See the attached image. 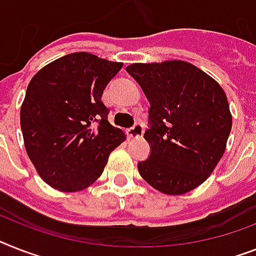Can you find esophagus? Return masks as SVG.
<instances>
[{
    "label": "esophagus",
    "instance_id": "obj_1",
    "mask_svg": "<svg viewBox=\"0 0 256 256\" xmlns=\"http://www.w3.org/2000/svg\"><path fill=\"white\" fill-rule=\"evenodd\" d=\"M126 134L128 137H142L144 134V128L141 124H136V126H133L132 128L126 130Z\"/></svg>",
    "mask_w": 256,
    "mask_h": 256
}]
</instances>
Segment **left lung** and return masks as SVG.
<instances>
[{
	"instance_id": "obj_1",
	"label": "left lung",
	"mask_w": 256,
	"mask_h": 256,
	"mask_svg": "<svg viewBox=\"0 0 256 256\" xmlns=\"http://www.w3.org/2000/svg\"><path fill=\"white\" fill-rule=\"evenodd\" d=\"M150 103L152 148L140 175L166 195H183L206 180L225 153L232 130L226 94L206 72L182 60L130 64Z\"/></svg>"
}]
</instances>
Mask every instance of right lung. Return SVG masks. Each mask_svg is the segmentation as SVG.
Returning <instances> with one entry per match:
<instances>
[{
	"label": "right lung",
	"mask_w": 256,
	"mask_h": 256,
	"mask_svg": "<svg viewBox=\"0 0 256 256\" xmlns=\"http://www.w3.org/2000/svg\"><path fill=\"white\" fill-rule=\"evenodd\" d=\"M123 62L88 52L62 56L30 81L20 107L27 156L38 174L62 192L88 188L102 175L126 133L108 122L103 90Z\"/></svg>",
	"instance_id": "add662e5"
}]
</instances>
